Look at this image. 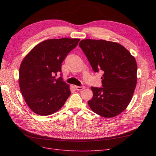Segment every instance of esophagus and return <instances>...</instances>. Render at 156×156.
<instances>
[{
    "label": "esophagus",
    "mask_w": 156,
    "mask_h": 156,
    "mask_svg": "<svg viewBox=\"0 0 156 156\" xmlns=\"http://www.w3.org/2000/svg\"><path fill=\"white\" fill-rule=\"evenodd\" d=\"M76 90H83V89L85 88V87H84V86H80V87H78V86H76Z\"/></svg>",
    "instance_id": "obj_1"
}]
</instances>
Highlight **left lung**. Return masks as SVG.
Masks as SVG:
<instances>
[{"instance_id":"1","label":"left lung","mask_w":156,"mask_h":156,"mask_svg":"<svg viewBox=\"0 0 156 156\" xmlns=\"http://www.w3.org/2000/svg\"><path fill=\"white\" fill-rule=\"evenodd\" d=\"M79 46L95 72L103 71L101 88L91 87L92 111L105 118L114 117L127 108L137 84V66L127 49L115 42L83 39Z\"/></svg>"}]
</instances>
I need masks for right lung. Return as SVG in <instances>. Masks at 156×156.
<instances>
[{"label":"right lung","instance_id":"add662e5","mask_svg":"<svg viewBox=\"0 0 156 156\" xmlns=\"http://www.w3.org/2000/svg\"><path fill=\"white\" fill-rule=\"evenodd\" d=\"M80 39H51L37 44L23 59L19 68V87L26 103L39 115L59 110L71 94L62 77V63L77 46Z\"/></svg>","mask_w":156,"mask_h":156}]
</instances>
